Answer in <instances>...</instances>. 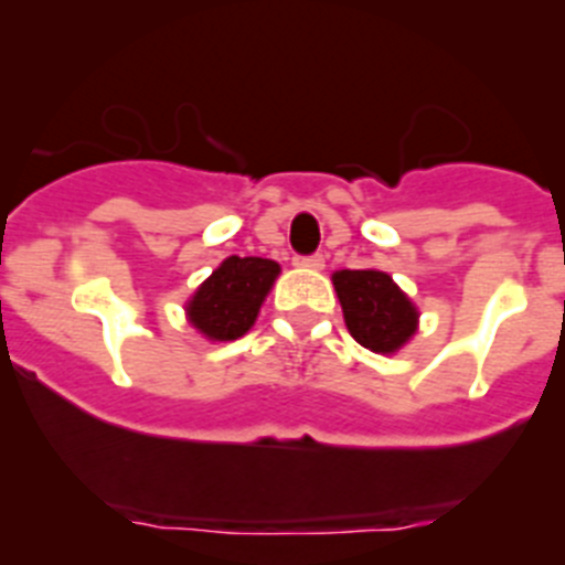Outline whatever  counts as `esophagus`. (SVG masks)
I'll return each instance as SVG.
<instances>
[{
    "mask_svg": "<svg viewBox=\"0 0 565 565\" xmlns=\"http://www.w3.org/2000/svg\"><path fill=\"white\" fill-rule=\"evenodd\" d=\"M296 267L301 269H323V255L316 253V255H301V258H296Z\"/></svg>",
    "mask_w": 565,
    "mask_h": 565,
    "instance_id": "1",
    "label": "esophagus"
}]
</instances>
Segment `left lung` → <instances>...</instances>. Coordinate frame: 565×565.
Segmentation results:
<instances>
[{
    "label": "left lung",
    "mask_w": 565,
    "mask_h": 565,
    "mask_svg": "<svg viewBox=\"0 0 565 565\" xmlns=\"http://www.w3.org/2000/svg\"><path fill=\"white\" fill-rule=\"evenodd\" d=\"M347 330L377 355H395L418 332V307L390 273L338 269L332 273Z\"/></svg>",
    "instance_id": "1"
}]
</instances>
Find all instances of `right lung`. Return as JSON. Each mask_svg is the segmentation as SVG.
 Listing matches in <instances>:
<instances>
[{"mask_svg": "<svg viewBox=\"0 0 565 565\" xmlns=\"http://www.w3.org/2000/svg\"><path fill=\"white\" fill-rule=\"evenodd\" d=\"M278 267L269 258H238L230 255L207 281H201L199 289L184 303V316L195 332L207 341H235L255 323L262 312L264 298L276 284Z\"/></svg>", "mask_w": 565, "mask_h": 565, "instance_id": "right-lung-1", "label": "right lung"}]
</instances>
